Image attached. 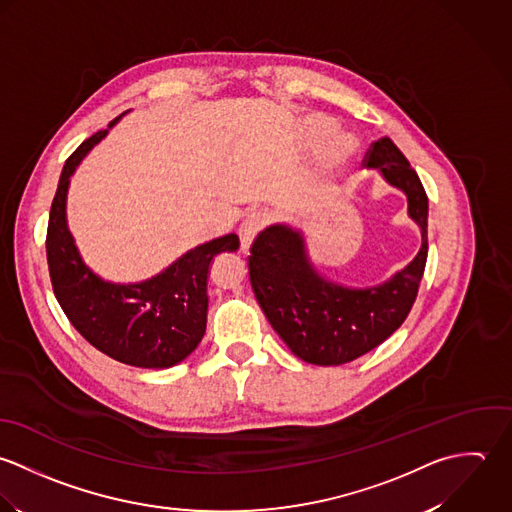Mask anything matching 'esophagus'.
Here are the masks:
<instances>
[{"label": "esophagus", "instance_id": "34e87169", "mask_svg": "<svg viewBox=\"0 0 512 512\" xmlns=\"http://www.w3.org/2000/svg\"><path fill=\"white\" fill-rule=\"evenodd\" d=\"M265 225H267V215L263 211H253L243 219V223L239 225V239H241L243 251L251 247L253 239L263 231Z\"/></svg>", "mask_w": 512, "mask_h": 512}]
</instances>
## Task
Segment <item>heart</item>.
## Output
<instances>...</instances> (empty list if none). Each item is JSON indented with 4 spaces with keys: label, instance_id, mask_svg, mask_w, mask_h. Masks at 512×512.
<instances>
[{
    "label": "heart",
    "instance_id": "1",
    "mask_svg": "<svg viewBox=\"0 0 512 512\" xmlns=\"http://www.w3.org/2000/svg\"><path fill=\"white\" fill-rule=\"evenodd\" d=\"M332 132H334V122L330 118H326L324 114L308 116L305 122V134L312 148H318L322 142H326L327 138L332 136ZM354 152H356V140L350 138L348 134H336L320 152V158H318L320 170L330 176L338 174L348 164Z\"/></svg>",
    "mask_w": 512,
    "mask_h": 512
}]
</instances>
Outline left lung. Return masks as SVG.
<instances>
[{"label": "left lung", "mask_w": 512, "mask_h": 512, "mask_svg": "<svg viewBox=\"0 0 512 512\" xmlns=\"http://www.w3.org/2000/svg\"><path fill=\"white\" fill-rule=\"evenodd\" d=\"M362 166L382 170L406 192L409 217L421 227V249L388 283L348 289L322 279L308 261L305 239L287 225L261 231L249 255L257 303L295 356L340 366L380 346L408 318L427 261V196L408 158L386 136L370 146Z\"/></svg>", "instance_id": "left-lung-1"}]
</instances>
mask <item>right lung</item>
<instances>
[{
    "label": "right lung",
    "mask_w": 512,
    "mask_h": 512,
    "mask_svg": "<svg viewBox=\"0 0 512 512\" xmlns=\"http://www.w3.org/2000/svg\"><path fill=\"white\" fill-rule=\"evenodd\" d=\"M120 116L110 120L108 128ZM108 130L87 138L65 162L47 225V265L53 293L77 332L106 356L136 368H170L196 350L207 320V273L215 255L237 251L239 237L204 243L136 285L99 279L81 259L67 229L69 178Z\"/></svg>",
    "instance_id": "1"
}]
</instances>
